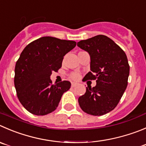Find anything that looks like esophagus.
Wrapping results in <instances>:
<instances>
[{"label":"esophagus","mask_w":146,"mask_h":146,"mask_svg":"<svg viewBox=\"0 0 146 146\" xmlns=\"http://www.w3.org/2000/svg\"><path fill=\"white\" fill-rule=\"evenodd\" d=\"M77 83L74 82H72V87H75V86L77 85Z\"/></svg>","instance_id":"1"}]
</instances>
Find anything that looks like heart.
Wrapping results in <instances>:
<instances>
[{
    "label": "heart",
    "instance_id": "obj_1",
    "mask_svg": "<svg viewBox=\"0 0 146 146\" xmlns=\"http://www.w3.org/2000/svg\"><path fill=\"white\" fill-rule=\"evenodd\" d=\"M71 78L73 79V80H77V79L80 77V74H77V73H73V74H71Z\"/></svg>",
    "mask_w": 146,
    "mask_h": 146
}]
</instances>
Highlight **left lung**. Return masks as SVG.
<instances>
[{
    "instance_id": "1",
    "label": "left lung",
    "mask_w": 146,
    "mask_h": 146,
    "mask_svg": "<svg viewBox=\"0 0 146 146\" xmlns=\"http://www.w3.org/2000/svg\"><path fill=\"white\" fill-rule=\"evenodd\" d=\"M90 56V70L83 80H96V86L86 87L79 98L81 109L100 116L115 109L127 85L130 66L123 49L109 37L98 35L77 43Z\"/></svg>"
}]
</instances>
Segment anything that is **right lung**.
<instances>
[{
  "instance_id": "1",
  "label": "right lung",
  "mask_w": 146,
  "mask_h": 146,
  "mask_svg": "<svg viewBox=\"0 0 146 146\" xmlns=\"http://www.w3.org/2000/svg\"><path fill=\"white\" fill-rule=\"evenodd\" d=\"M76 42L44 36L28 44L15 66L14 84L21 105L31 113L45 115L54 111L71 83L52 84L50 76L61 68L64 56Z\"/></svg>"
}]
</instances>
